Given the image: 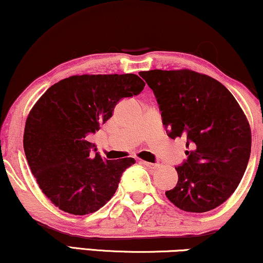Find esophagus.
Here are the masks:
<instances>
[{"mask_svg":"<svg viewBox=\"0 0 263 263\" xmlns=\"http://www.w3.org/2000/svg\"><path fill=\"white\" fill-rule=\"evenodd\" d=\"M140 163H141L142 165H145V166L148 168H157L158 166H159L158 164H153V163H149V161H145V160H140Z\"/></svg>","mask_w":263,"mask_h":263,"instance_id":"34e87169","label":"esophagus"}]
</instances>
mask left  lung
<instances>
[{"label":"left lung","mask_w":263,"mask_h":263,"mask_svg":"<svg viewBox=\"0 0 263 263\" xmlns=\"http://www.w3.org/2000/svg\"><path fill=\"white\" fill-rule=\"evenodd\" d=\"M156 96L171 139L186 140L178 182L165 195L176 207L203 213L224 203L238 186L251 149L242 107L215 79L190 69L140 71Z\"/></svg>","instance_id":"1"}]
</instances>
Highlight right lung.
Listing matches in <instances>:
<instances>
[{"instance_id": "1", "label": "right lung", "mask_w": 263, "mask_h": 263, "mask_svg": "<svg viewBox=\"0 0 263 263\" xmlns=\"http://www.w3.org/2000/svg\"><path fill=\"white\" fill-rule=\"evenodd\" d=\"M143 87L135 74L73 75L52 85L32 107L25 124V156L43 194L61 211L93 213L116 193L134 158L103 159L86 136L112 116L118 100Z\"/></svg>"}]
</instances>
